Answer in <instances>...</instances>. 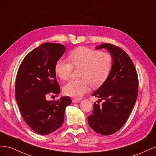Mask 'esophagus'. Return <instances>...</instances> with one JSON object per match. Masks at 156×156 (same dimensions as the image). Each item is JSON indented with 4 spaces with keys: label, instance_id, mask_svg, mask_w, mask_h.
Instances as JSON below:
<instances>
[{
    "label": "esophagus",
    "instance_id": "esophagus-1",
    "mask_svg": "<svg viewBox=\"0 0 156 156\" xmlns=\"http://www.w3.org/2000/svg\"><path fill=\"white\" fill-rule=\"evenodd\" d=\"M72 101H73V103H79V102L81 101V100H80V99H72Z\"/></svg>",
    "mask_w": 156,
    "mask_h": 156
}]
</instances>
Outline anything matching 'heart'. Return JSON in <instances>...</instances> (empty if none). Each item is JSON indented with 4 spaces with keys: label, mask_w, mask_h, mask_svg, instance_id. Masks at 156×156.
Instances as JSON below:
<instances>
[{
    "label": "heart",
    "mask_w": 156,
    "mask_h": 156,
    "mask_svg": "<svg viewBox=\"0 0 156 156\" xmlns=\"http://www.w3.org/2000/svg\"><path fill=\"white\" fill-rule=\"evenodd\" d=\"M70 62L58 59L55 63V73L62 80L69 78L73 67L82 69L80 80H71L63 88L68 96L80 98L89 90L90 86L98 87L104 83L111 73L113 67V57L109 53L79 47L69 55Z\"/></svg>",
    "instance_id": "obj_1"
}]
</instances>
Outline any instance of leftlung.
<instances>
[{"label":"left lung","instance_id":"8db88e82","mask_svg":"<svg viewBox=\"0 0 156 156\" xmlns=\"http://www.w3.org/2000/svg\"><path fill=\"white\" fill-rule=\"evenodd\" d=\"M95 48L108 50L113 62L109 77L91 95L104 102L101 105L94 103L87 119L95 132L107 136L116 133L129 117L137 99L138 78L133 61L121 48L110 43Z\"/></svg>","mask_w":156,"mask_h":156}]
</instances>
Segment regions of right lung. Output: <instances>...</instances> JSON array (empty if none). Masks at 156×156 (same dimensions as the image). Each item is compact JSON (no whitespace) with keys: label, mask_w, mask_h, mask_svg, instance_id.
I'll return each instance as SVG.
<instances>
[{"label":"right lung","mask_w":156,"mask_h":156,"mask_svg":"<svg viewBox=\"0 0 156 156\" xmlns=\"http://www.w3.org/2000/svg\"><path fill=\"white\" fill-rule=\"evenodd\" d=\"M66 49L62 44L43 43L26 56L18 70L16 99L25 122L39 134H49L61 127L66 107L72 103L69 97L55 101L45 98L61 91L55 65Z\"/></svg>","instance_id":"add662e5"}]
</instances>
